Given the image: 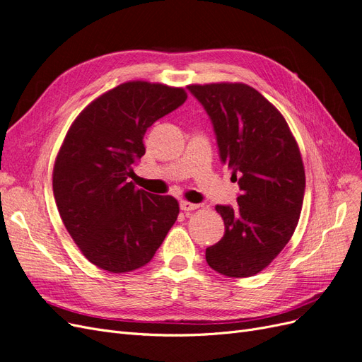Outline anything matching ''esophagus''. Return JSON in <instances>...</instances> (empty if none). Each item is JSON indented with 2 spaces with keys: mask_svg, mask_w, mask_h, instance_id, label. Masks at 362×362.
<instances>
[{
  "mask_svg": "<svg viewBox=\"0 0 362 362\" xmlns=\"http://www.w3.org/2000/svg\"><path fill=\"white\" fill-rule=\"evenodd\" d=\"M180 206H181L182 211H193V210H198V208H199L201 205H199V204H192V202H189V201H182V202L180 204Z\"/></svg>",
  "mask_w": 362,
  "mask_h": 362,
  "instance_id": "esophagus-1",
  "label": "esophagus"
}]
</instances>
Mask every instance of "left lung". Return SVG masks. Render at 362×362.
I'll list each match as a JSON object with an SVG mask.
<instances>
[{
  "label": "left lung",
  "instance_id": "left-lung-1",
  "mask_svg": "<svg viewBox=\"0 0 362 362\" xmlns=\"http://www.w3.org/2000/svg\"><path fill=\"white\" fill-rule=\"evenodd\" d=\"M210 116L221 160L242 194L237 208L217 205L225 234L206 247L208 266L229 278L254 276L286 247L299 222L305 193L300 151L287 120L243 83L190 84Z\"/></svg>",
  "mask_w": 362,
  "mask_h": 362
}]
</instances>
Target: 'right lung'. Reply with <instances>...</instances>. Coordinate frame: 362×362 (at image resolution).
Masks as SVG:
<instances>
[{
	"instance_id": "right-lung-1",
	"label": "right lung",
	"mask_w": 362,
	"mask_h": 362,
	"mask_svg": "<svg viewBox=\"0 0 362 362\" xmlns=\"http://www.w3.org/2000/svg\"><path fill=\"white\" fill-rule=\"evenodd\" d=\"M185 100L182 87L127 81L98 96L69 127L54 163V198L69 235L96 267H144L177 222V199L139 190L129 178L145 154L146 129Z\"/></svg>"
}]
</instances>
